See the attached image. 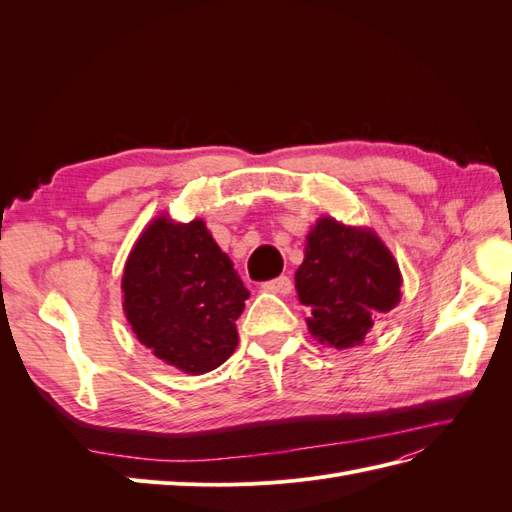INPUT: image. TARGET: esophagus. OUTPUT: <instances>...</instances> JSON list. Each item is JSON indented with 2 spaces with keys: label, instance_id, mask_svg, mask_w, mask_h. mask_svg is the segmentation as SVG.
Masks as SVG:
<instances>
[{
  "label": "esophagus",
  "instance_id": "obj_1",
  "mask_svg": "<svg viewBox=\"0 0 512 512\" xmlns=\"http://www.w3.org/2000/svg\"><path fill=\"white\" fill-rule=\"evenodd\" d=\"M262 288H265L267 292H273V294H288L292 290V282L288 275H280V277H275V280L262 284Z\"/></svg>",
  "mask_w": 512,
  "mask_h": 512
}]
</instances>
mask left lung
I'll list each match as a JSON object with an SVG mask.
<instances>
[{
    "mask_svg": "<svg viewBox=\"0 0 512 512\" xmlns=\"http://www.w3.org/2000/svg\"><path fill=\"white\" fill-rule=\"evenodd\" d=\"M401 271L371 228L346 226L324 215L305 237V258L294 273L301 305L312 309L307 329L322 346L346 350L401 301Z\"/></svg>",
    "mask_w": 512,
    "mask_h": 512,
    "instance_id": "8db88e82",
    "label": "left lung"
}]
</instances>
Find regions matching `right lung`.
<instances>
[{
	"label": "right lung",
	"instance_id": "right-lung-1",
	"mask_svg": "<svg viewBox=\"0 0 512 512\" xmlns=\"http://www.w3.org/2000/svg\"><path fill=\"white\" fill-rule=\"evenodd\" d=\"M123 314L138 342L183 374L220 367L239 344L237 318L250 297L228 254L196 218L151 220L121 277Z\"/></svg>",
	"mask_w": 512,
	"mask_h": 512
}]
</instances>
